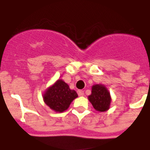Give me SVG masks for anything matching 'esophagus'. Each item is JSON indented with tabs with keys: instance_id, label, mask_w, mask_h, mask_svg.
<instances>
[{
	"instance_id": "34e87169",
	"label": "esophagus",
	"mask_w": 150,
	"mask_h": 150,
	"mask_svg": "<svg viewBox=\"0 0 150 150\" xmlns=\"http://www.w3.org/2000/svg\"><path fill=\"white\" fill-rule=\"evenodd\" d=\"M78 95H79V96H83L84 91H82V90H79V91H78Z\"/></svg>"
}]
</instances>
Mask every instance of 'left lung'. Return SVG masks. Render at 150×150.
<instances>
[{
	"instance_id": "obj_1",
	"label": "left lung",
	"mask_w": 150,
	"mask_h": 150,
	"mask_svg": "<svg viewBox=\"0 0 150 150\" xmlns=\"http://www.w3.org/2000/svg\"><path fill=\"white\" fill-rule=\"evenodd\" d=\"M88 99L93 107L99 112L109 110L111 102L110 92L106 86L102 84H95L92 86L91 95L88 96Z\"/></svg>"
}]
</instances>
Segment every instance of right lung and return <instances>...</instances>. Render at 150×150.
<instances>
[{
    "label": "right lung",
    "instance_id": "1",
    "mask_svg": "<svg viewBox=\"0 0 150 150\" xmlns=\"http://www.w3.org/2000/svg\"><path fill=\"white\" fill-rule=\"evenodd\" d=\"M78 97L75 91L70 89L69 86L62 79H58L52 86L48 87L44 94L46 105L55 112H64L70 104Z\"/></svg>",
    "mask_w": 150,
    "mask_h": 150
}]
</instances>
